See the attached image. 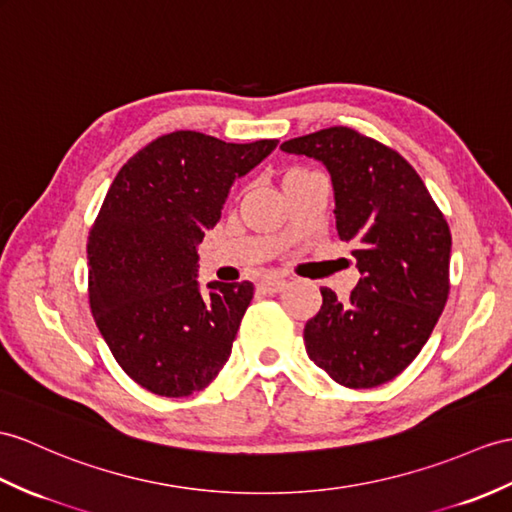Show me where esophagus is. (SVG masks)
<instances>
[{
	"mask_svg": "<svg viewBox=\"0 0 512 512\" xmlns=\"http://www.w3.org/2000/svg\"><path fill=\"white\" fill-rule=\"evenodd\" d=\"M286 286V280L284 278H276V276H269V278H265L263 282H260V289L263 291H267V293H278V291H282Z\"/></svg>",
	"mask_w": 512,
	"mask_h": 512,
	"instance_id": "obj_1",
	"label": "esophagus"
}]
</instances>
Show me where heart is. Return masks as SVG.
<instances>
[{
    "label": "heart",
    "instance_id": "obj_1",
    "mask_svg": "<svg viewBox=\"0 0 512 512\" xmlns=\"http://www.w3.org/2000/svg\"><path fill=\"white\" fill-rule=\"evenodd\" d=\"M308 173H313V171H308V169H304V167H286V169L282 171V186H284V189H289L291 184H295L297 180L306 178Z\"/></svg>",
    "mask_w": 512,
    "mask_h": 512
}]
</instances>
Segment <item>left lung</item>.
<instances>
[{"instance_id": "8db88e82", "label": "left lung", "mask_w": 512, "mask_h": 512, "mask_svg": "<svg viewBox=\"0 0 512 512\" xmlns=\"http://www.w3.org/2000/svg\"><path fill=\"white\" fill-rule=\"evenodd\" d=\"M328 167L336 230L354 245L358 280L347 299L321 289L306 321L308 358L347 389H373L413 363L450 295L452 234L413 165L347 126L280 145Z\"/></svg>"}]
</instances>
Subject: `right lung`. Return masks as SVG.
<instances>
[{"mask_svg": "<svg viewBox=\"0 0 512 512\" xmlns=\"http://www.w3.org/2000/svg\"><path fill=\"white\" fill-rule=\"evenodd\" d=\"M276 145L178 130L139 149L112 180L86 243L89 304L112 356L143 389L186 397L228 363L254 284L199 289L197 245L234 178Z\"/></svg>", "mask_w": 512, "mask_h": 512, "instance_id": "1", "label": "right lung"}]
</instances>
